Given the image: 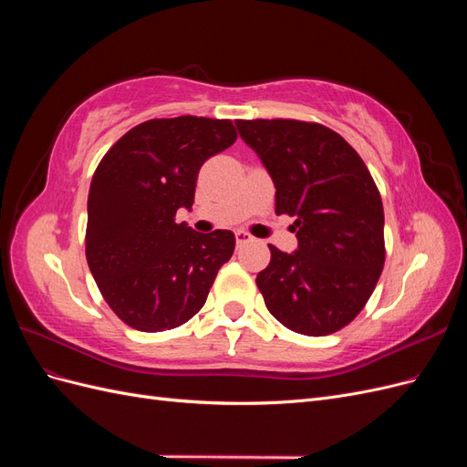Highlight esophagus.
Wrapping results in <instances>:
<instances>
[{"mask_svg": "<svg viewBox=\"0 0 467 467\" xmlns=\"http://www.w3.org/2000/svg\"><path fill=\"white\" fill-rule=\"evenodd\" d=\"M235 242H237V245H245V244L253 242V237H251V234L239 230V232H235Z\"/></svg>", "mask_w": 467, "mask_h": 467, "instance_id": "esophagus-1", "label": "esophagus"}]
</instances>
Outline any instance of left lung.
Masks as SVG:
<instances>
[{"mask_svg":"<svg viewBox=\"0 0 467 467\" xmlns=\"http://www.w3.org/2000/svg\"><path fill=\"white\" fill-rule=\"evenodd\" d=\"M275 182V212L294 216L298 249L275 245L257 275L265 306L290 331L343 329L372 296L386 261L384 206L360 155L327 126L235 120Z\"/></svg>","mask_w":467,"mask_h":467,"instance_id":"obj_1","label":"left lung"}]
</instances>
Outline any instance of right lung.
Masks as SVG:
<instances>
[{"mask_svg": "<svg viewBox=\"0 0 467 467\" xmlns=\"http://www.w3.org/2000/svg\"><path fill=\"white\" fill-rule=\"evenodd\" d=\"M235 140L232 120L151 119L97 165L86 257L105 302L132 329L158 333L187 323L234 255L230 230L199 234L175 214L192 206L202 163Z\"/></svg>", "mask_w": 467, "mask_h": 467, "instance_id": "obj_1", "label": "right lung"}]
</instances>
